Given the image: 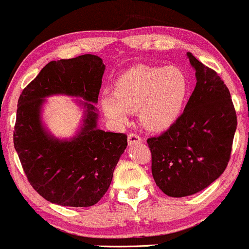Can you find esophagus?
I'll list each match as a JSON object with an SVG mask.
<instances>
[{
  "label": "esophagus",
  "instance_id": "esophagus-1",
  "mask_svg": "<svg viewBox=\"0 0 249 249\" xmlns=\"http://www.w3.org/2000/svg\"><path fill=\"white\" fill-rule=\"evenodd\" d=\"M142 140L141 137H140L137 134H134L131 133L128 135V144L131 145V144H136V143H141Z\"/></svg>",
  "mask_w": 249,
  "mask_h": 249
}]
</instances>
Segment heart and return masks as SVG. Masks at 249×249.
I'll use <instances>...</instances> for the list:
<instances>
[{
	"mask_svg": "<svg viewBox=\"0 0 249 249\" xmlns=\"http://www.w3.org/2000/svg\"><path fill=\"white\" fill-rule=\"evenodd\" d=\"M186 95L188 80L179 69L141 65L116 81L113 96H102L101 108L118 124H127L130 113L139 110L143 125L160 131L177 121Z\"/></svg>",
	"mask_w": 249,
	"mask_h": 249,
	"instance_id": "b5f03b06",
	"label": "heart"
}]
</instances>
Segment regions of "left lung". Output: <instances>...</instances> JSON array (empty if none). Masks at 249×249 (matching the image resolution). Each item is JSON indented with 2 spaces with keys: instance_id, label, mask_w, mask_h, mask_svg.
<instances>
[{
  "instance_id": "8db88e82",
  "label": "left lung",
  "mask_w": 249,
  "mask_h": 249,
  "mask_svg": "<svg viewBox=\"0 0 249 249\" xmlns=\"http://www.w3.org/2000/svg\"><path fill=\"white\" fill-rule=\"evenodd\" d=\"M196 70L195 90L168 130L147 140L155 183L169 197L201 191L226 169L236 129L230 90L214 70L188 52Z\"/></svg>"
}]
</instances>
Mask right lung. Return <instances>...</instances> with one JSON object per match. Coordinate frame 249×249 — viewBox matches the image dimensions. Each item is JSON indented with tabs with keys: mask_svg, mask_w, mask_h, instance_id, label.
<instances>
[{
	"mask_svg": "<svg viewBox=\"0 0 249 249\" xmlns=\"http://www.w3.org/2000/svg\"><path fill=\"white\" fill-rule=\"evenodd\" d=\"M105 65L83 54L50 61L23 89L17 105L14 145L31 186L44 199L61 206L89 207L106 194L113 172L127 148V135L98 128V102ZM83 97L81 130L70 140L55 139L40 119L46 96Z\"/></svg>",
	"mask_w": 249,
	"mask_h": 249,
	"instance_id": "1",
	"label": "right lung"
}]
</instances>
